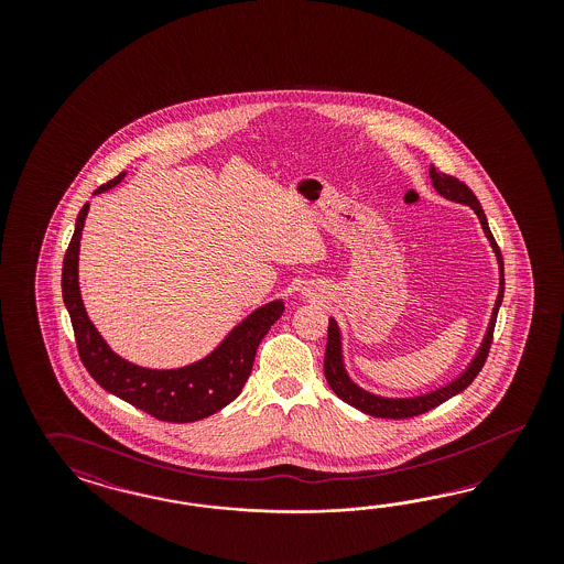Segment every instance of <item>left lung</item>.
<instances>
[{
    "mask_svg": "<svg viewBox=\"0 0 564 564\" xmlns=\"http://www.w3.org/2000/svg\"><path fill=\"white\" fill-rule=\"evenodd\" d=\"M430 177H432V186L436 188L438 194H443L444 198L455 200V203H463V205H469L476 210L479 223H481V229H484L486 238L490 239L492 250H495L496 258H498L500 290H498L495 312H492L490 325H488V330H486V337H484V343H481V347H479L478 356L469 364V368H467L457 380H453L451 384H446L443 389L422 394V397H413V399H384V397H376V394L366 393L364 389H359L358 384H354V382L349 380L347 372H345V368H343L341 333H339V326H337V323H335L333 318H328V337H326L325 351L326 382H328V387L333 389V393L337 394L341 401L349 403V405L356 408V410L368 413V415H375V417H391V420L415 417V415H422V413H426V411L438 408L441 403L448 401L451 397H455V394L465 391V389L476 380V376L479 375V370L484 368V364H486V359H488L492 337H495L498 307L502 304V295H505V262H502L500 248H498L495 236H492V231H490V227H488L484 208L479 205L476 194L467 188V184H463L462 180H457L455 175H448V173L436 170L434 165L430 167Z\"/></svg>",
    "mask_w": 564,
    "mask_h": 564,
    "instance_id": "obj_1",
    "label": "left lung"
}]
</instances>
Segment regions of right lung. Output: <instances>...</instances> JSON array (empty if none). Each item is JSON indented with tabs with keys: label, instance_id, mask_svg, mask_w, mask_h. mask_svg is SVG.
Returning a JSON list of instances; mask_svg holds the SVG:
<instances>
[{
	"label": "right lung",
	"instance_id": "1",
	"mask_svg": "<svg viewBox=\"0 0 564 564\" xmlns=\"http://www.w3.org/2000/svg\"><path fill=\"white\" fill-rule=\"evenodd\" d=\"M123 171L111 182L95 189L101 194L123 180ZM88 203H86L74 227L62 269V293L68 307L69 321L78 356L88 375L101 384L105 391L123 399L137 410L147 411L161 422L188 424L208 417L229 405L243 389L254 366L258 345L269 328L281 318L283 302L276 300L254 310L243 323H239L225 341L205 359L177 370H149L140 368L109 349L97 328L88 321L80 288H78V250L85 227Z\"/></svg>",
	"mask_w": 564,
	"mask_h": 564
}]
</instances>
